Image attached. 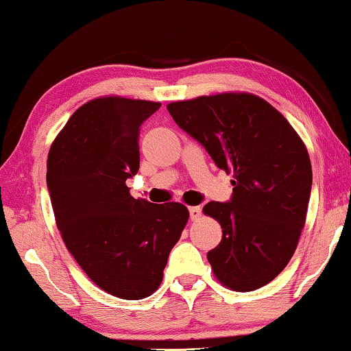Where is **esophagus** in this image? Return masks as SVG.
I'll list each match as a JSON object with an SVG mask.
<instances>
[{"mask_svg":"<svg viewBox=\"0 0 351 351\" xmlns=\"http://www.w3.org/2000/svg\"><path fill=\"white\" fill-rule=\"evenodd\" d=\"M190 210V218L193 219V221H196V219H199L201 218V213H202V208L199 207V206H194V207H190L188 208Z\"/></svg>","mask_w":351,"mask_h":351,"instance_id":"obj_1","label":"esophagus"}]
</instances>
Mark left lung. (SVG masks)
<instances>
[{
	"label": "left lung",
	"mask_w": 351,
	"mask_h": 351,
	"mask_svg": "<svg viewBox=\"0 0 351 351\" xmlns=\"http://www.w3.org/2000/svg\"><path fill=\"white\" fill-rule=\"evenodd\" d=\"M168 111L201 143L234 186L230 201L208 202L223 239L207 252L218 281L235 292L271 282L287 267L304 228L312 188L309 154L276 108L246 93L174 101Z\"/></svg>",
	"instance_id": "obj_1"
}]
</instances>
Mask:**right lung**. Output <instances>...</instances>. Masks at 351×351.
<instances>
[{
  "mask_svg": "<svg viewBox=\"0 0 351 351\" xmlns=\"http://www.w3.org/2000/svg\"><path fill=\"white\" fill-rule=\"evenodd\" d=\"M161 104L100 97L80 106L53 141L47 186L58 229L90 281L122 300H143L163 279L185 228L179 202L134 199L139 127Z\"/></svg>",
  "mask_w": 351,
  "mask_h": 351,
  "instance_id": "obj_1",
  "label": "right lung"
}]
</instances>
